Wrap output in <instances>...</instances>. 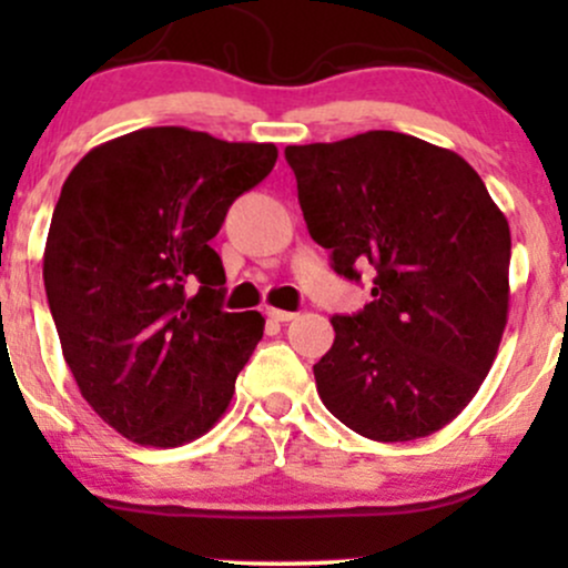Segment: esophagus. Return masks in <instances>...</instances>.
Segmentation results:
<instances>
[{"mask_svg":"<svg viewBox=\"0 0 568 568\" xmlns=\"http://www.w3.org/2000/svg\"><path fill=\"white\" fill-rule=\"evenodd\" d=\"M266 317H270V321H275V323H291L296 315H293V312L275 310V306H270V310H266Z\"/></svg>","mask_w":568,"mask_h":568,"instance_id":"34e87169","label":"esophagus"}]
</instances>
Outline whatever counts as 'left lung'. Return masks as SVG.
Instances as JSON below:
<instances>
[{
  "label": "left lung",
  "instance_id": "8db88e82",
  "mask_svg": "<svg viewBox=\"0 0 568 568\" xmlns=\"http://www.w3.org/2000/svg\"><path fill=\"white\" fill-rule=\"evenodd\" d=\"M306 230L371 302L334 315L315 363L325 408L382 443L438 433L484 384L510 302V226L452 149L395 130L285 146Z\"/></svg>",
  "mask_w": 568,
  "mask_h": 568
}]
</instances>
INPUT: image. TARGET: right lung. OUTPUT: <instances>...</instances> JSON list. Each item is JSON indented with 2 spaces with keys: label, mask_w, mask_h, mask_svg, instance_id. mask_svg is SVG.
Instances as JSON below:
<instances>
[{
  "label": "right lung",
  "mask_w": 568,
  "mask_h": 568,
  "mask_svg": "<svg viewBox=\"0 0 568 568\" xmlns=\"http://www.w3.org/2000/svg\"><path fill=\"white\" fill-rule=\"evenodd\" d=\"M275 162V143L143 128L90 149L63 181L44 291L77 387L128 440L184 446L230 406L264 317L221 310L211 240Z\"/></svg>",
  "instance_id": "1"
}]
</instances>
